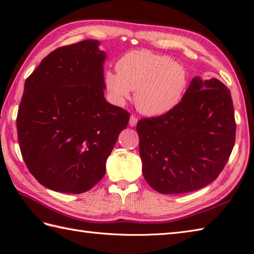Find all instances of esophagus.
I'll return each instance as SVG.
<instances>
[{"mask_svg": "<svg viewBox=\"0 0 254 254\" xmlns=\"http://www.w3.org/2000/svg\"><path fill=\"white\" fill-rule=\"evenodd\" d=\"M136 123H137V118L135 117V115L131 114V117H130V119H129V125L133 127L136 125Z\"/></svg>", "mask_w": 254, "mask_h": 254, "instance_id": "esophagus-1", "label": "esophagus"}]
</instances>
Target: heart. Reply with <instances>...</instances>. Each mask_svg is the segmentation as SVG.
<instances>
[{"label":"heart","mask_w":254,"mask_h":254,"mask_svg":"<svg viewBox=\"0 0 254 254\" xmlns=\"http://www.w3.org/2000/svg\"><path fill=\"white\" fill-rule=\"evenodd\" d=\"M117 72L107 70L104 82L118 105L134 92V103L142 113L159 117L180 104L189 88L187 68L168 56L149 51H132L117 63Z\"/></svg>","instance_id":"1"}]
</instances>
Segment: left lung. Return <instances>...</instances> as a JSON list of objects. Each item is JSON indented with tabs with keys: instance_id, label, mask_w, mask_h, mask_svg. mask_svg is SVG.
Returning a JSON list of instances; mask_svg holds the SVG:
<instances>
[{
	"instance_id": "left-lung-1",
	"label": "left lung",
	"mask_w": 254,
	"mask_h": 254,
	"mask_svg": "<svg viewBox=\"0 0 254 254\" xmlns=\"http://www.w3.org/2000/svg\"><path fill=\"white\" fill-rule=\"evenodd\" d=\"M143 176L161 194H183L213 182L235 143L230 90L216 78L195 77L175 109L136 124Z\"/></svg>"
}]
</instances>
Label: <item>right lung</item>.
I'll list each match as a JSON object with an SVG mask.
<instances>
[{
  "label": "right lung",
  "instance_id": "obj_1",
  "mask_svg": "<svg viewBox=\"0 0 254 254\" xmlns=\"http://www.w3.org/2000/svg\"><path fill=\"white\" fill-rule=\"evenodd\" d=\"M97 40L56 49L24 84L17 117L23 160L43 187L80 194L106 174V161L130 114L104 96Z\"/></svg>",
  "mask_w": 254,
  "mask_h": 254
}]
</instances>
